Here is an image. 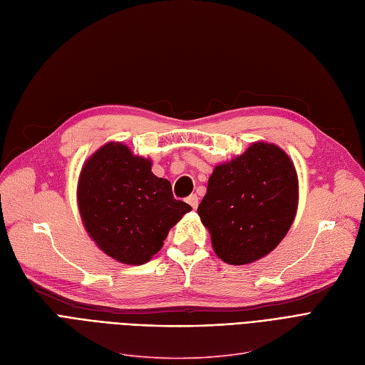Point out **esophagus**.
<instances>
[{"label": "esophagus", "mask_w": 365, "mask_h": 365, "mask_svg": "<svg viewBox=\"0 0 365 365\" xmlns=\"http://www.w3.org/2000/svg\"><path fill=\"white\" fill-rule=\"evenodd\" d=\"M186 203L190 205L192 209H197V206H198V197L195 195V194H192V195H190L186 198Z\"/></svg>", "instance_id": "34e87169"}]
</instances>
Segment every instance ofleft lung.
I'll return each mask as SVG.
<instances>
[{"instance_id":"1","label":"left lung","mask_w":365,"mask_h":365,"mask_svg":"<svg viewBox=\"0 0 365 365\" xmlns=\"http://www.w3.org/2000/svg\"><path fill=\"white\" fill-rule=\"evenodd\" d=\"M299 182L281 147L255 141L213 168L197 209L212 248L227 264H250L272 252L294 221Z\"/></svg>"}]
</instances>
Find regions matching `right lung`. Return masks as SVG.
Masks as SVG:
<instances>
[{
  "label": "right lung",
  "instance_id": "obj_1",
  "mask_svg": "<svg viewBox=\"0 0 365 365\" xmlns=\"http://www.w3.org/2000/svg\"><path fill=\"white\" fill-rule=\"evenodd\" d=\"M152 165L150 158L110 141L81 168L76 187L81 220L98 248L118 263H147L192 209L173 197L171 183L155 175Z\"/></svg>",
  "mask_w": 365,
  "mask_h": 365
}]
</instances>
